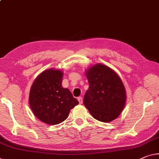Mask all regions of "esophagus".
Here are the masks:
<instances>
[{"mask_svg": "<svg viewBox=\"0 0 159 159\" xmlns=\"http://www.w3.org/2000/svg\"><path fill=\"white\" fill-rule=\"evenodd\" d=\"M78 100H79V102L80 104H82V103H83V98H82V97H79V98H78Z\"/></svg>", "mask_w": 159, "mask_h": 159, "instance_id": "esophagus-1", "label": "esophagus"}]
</instances>
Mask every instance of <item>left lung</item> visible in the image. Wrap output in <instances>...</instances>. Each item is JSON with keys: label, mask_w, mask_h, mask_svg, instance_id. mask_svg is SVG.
<instances>
[{"label": "left lung", "mask_w": 159, "mask_h": 159, "mask_svg": "<svg viewBox=\"0 0 159 159\" xmlns=\"http://www.w3.org/2000/svg\"><path fill=\"white\" fill-rule=\"evenodd\" d=\"M86 76L89 89L84 95L85 107L100 122L114 120L125 105L126 93L122 80L114 70L102 64L90 67Z\"/></svg>", "instance_id": "1"}]
</instances>
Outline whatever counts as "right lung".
I'll return each mask as SVG.
<instances>
[{"mask_svg": "<svg viewBox=\"0 0 159 159\" xmlns=\"http://www.w3.org/2000/svg\"><path fill=\"white\" fill-rule=\"evenodd\" d=\"M63 73L44 70L32 84L29 103L34 115L48 125L59 124L66 119L70 110L79 104L70 90L61 85Z\"/></svg>", "mask_w": 159, "mask_h": 159, "instance_id": "obj_1", "label": "right lung"}]
</instances>
